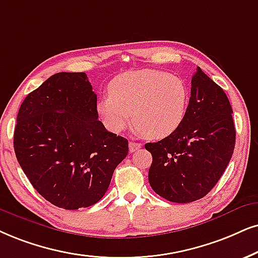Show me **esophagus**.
Wrapping results in <instances>:
<instances>
[{"label":"esophagus","instance_id":"1","mask_svg":"<svg viewBox=\"0 0 258 258\" xmlns=\"http://www.w3.org/2000/svg\"><path fill=\"white\" fill-rule=\"evenodd\" d=\"M128 148H130V152H135V151H137V150H139L140 148H142V144H140V143L130 142Z\"/></svg>","mask_w":258,"mask_h":258}]
</instances>
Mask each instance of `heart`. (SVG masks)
<instances>
[{"label":"heart","instance_id":"1","mask_svg":"<svg viewBox=\"0 0 258 258\" xmlns=\"http://www.w3.org/2000/svg\"><path fill=\"white\" fill-rule=\"evenodd\" d=\"M108 93L97 101L96 109L113 133L122 132L133 118L137 131L150 140H162L174 135L187 115V84L164 71H127L110 81Z\"/></svg>","mask_w":258,"mask_h":258}]
</instances>
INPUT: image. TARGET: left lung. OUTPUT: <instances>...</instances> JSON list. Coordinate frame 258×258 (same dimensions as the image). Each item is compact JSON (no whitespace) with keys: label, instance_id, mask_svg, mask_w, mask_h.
<instances>
[{"label":"left lung","instance_id":"obj_1","mask_svg":"<svg viewBox=\"0 0 258 258\" xmlns=\"http://www.w3.org/2000/svg\"><path fill=\"white\" fill-rule=\"evenodd\" d=\"M225 91L198 68L183 123L174 135L148 143L149 182L165 200L188 204L217 184L232 157L236 130Z\"/></svg>","mask_w":258,"mask_h":258}]
</instances>
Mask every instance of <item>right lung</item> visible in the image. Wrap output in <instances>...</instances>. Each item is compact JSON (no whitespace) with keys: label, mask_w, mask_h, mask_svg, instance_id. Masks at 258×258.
<instances>
[{"label":"right lung","mask_w":258,"mask_h":258,"mask_svg":"<svg viewBox=\"0 0 258 258\" xmlns=\"http://www.w3.org/2000/svg\"><path fill=\"white\" fill-rule=\"evenodd\" d=\"M97 96L84 73L52 75L19 109L14 150L22 170L45 200L64 210L102 199L128 142L99 120Z\"/></svg>","instance_id":"right-lung-1"}]
</instances>
